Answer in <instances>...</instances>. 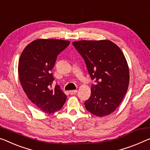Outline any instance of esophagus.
<instances>
[{
	"label": "esophagus",
	"instance_id": "1",
	"mask_svg": "<svg viewBox=\"0 0 150 150\" xmlns=\"http://www.w3.org/2000/svg\"><path fill=\"white\" fill-rule=\"evenodd\" d=\"M78 92L77 90H73V91H69V93H70V94H76Z\"/></svg>",
	"mask_w": 150,
	"mask_h": 150
}]
</instances>
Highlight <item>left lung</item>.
<instances>
[{
  "mask_svg": "<svg viewBox=\"0 0 150 150\" xmlns=\"http://www.w3.org/2000/svg\"><path fill=\"white\" fill-rule=\"evenodd\" d=\"M73 45L86 63L95 84L84 103L86 110L97 117L114 112L125 96L129 82V70L123 52L107 40L74 41Z\"/></svg>",
  "mask_w": 150,
  "mask_h": 150,
  "instance_id": "8db88e82",
  "label": "left lung"
}]
</instances>
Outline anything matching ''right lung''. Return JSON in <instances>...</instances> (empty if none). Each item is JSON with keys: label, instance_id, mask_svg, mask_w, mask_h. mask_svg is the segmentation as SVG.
<instances>
[{"label": "right lung", "instance_id": "obj_1", "mask_svg": "<svg viewBox=\"0 0 150 150\" xmlns=\"http://www.w3.org/2000/svg\"><path fill=\"white\" fill-rule=\"evenodd\" d=\"M69 44L70 41L38 39L29 43L19 57L18 74L22 88L31 103L45 113L60 110L66 100L58 85L54 89L50 87L57 55Z\"/></svg>", "mask_w": 150, "mask_h": 150}]
</instances>
